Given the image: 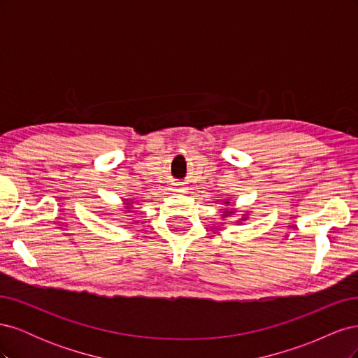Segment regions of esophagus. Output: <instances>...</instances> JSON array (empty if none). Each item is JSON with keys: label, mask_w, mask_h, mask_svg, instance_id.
<instances>
[{"label": "esophagus", "mask_w": 358, "mask_h": 358, "mask_svg": "<svg viewBox=\"0 0 358 358\" xmlns=\"http://www.w3.org/2000/svg\"><path fill=\"white\" fill-rule=\"evenodd\" d=\"M176 191H183V189H176Z\"/></svg>", "instance_id": "esophagus-1"}]
</instances>
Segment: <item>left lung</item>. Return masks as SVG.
I'll return each mask as SVG.
<instances>
[{"label": "left lung", "mask_w": 358, "mask_h": 358, "mask_svg": "<svg viewBox=\"0 0 358 358\" xmlns=\"http://www.w3.org/2000/svg\"><path fill=\"white\" fill-rule=\"evenodd\" d=\"M230 201H225V204H229ZM234 213V210H225L224 212V216H230V215H233ZM242 220H246V216H243V218Z\"/></svg>", "instance_id": "obj_1"}]
</instances>
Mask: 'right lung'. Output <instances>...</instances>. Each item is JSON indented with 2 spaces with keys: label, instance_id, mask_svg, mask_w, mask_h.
Wrapping results in <instances>:
<instances>
[{
  "label": "right lung",
  "instance_id": "1",
  "mask_svg": "<svg viewBox=\"0 0 358 358\" xmlns=\"http://www.w3.org/2000/svg\"><path fill=\"white\" fill-rule=\"evenodd\" d=\"M127 204H128V203H127Z\"/></svg>",
  "mask_w": 358,
  "mask_h": 358
}]
</instances>
